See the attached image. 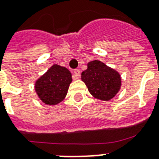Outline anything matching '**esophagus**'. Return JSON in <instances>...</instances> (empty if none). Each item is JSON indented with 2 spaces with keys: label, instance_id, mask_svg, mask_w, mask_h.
Returning <instances> with one entry per match:
<instances>
[{
  "label": "esophagus",
  "instance_id": "obj_1",
  "mask_svg": "<svg viewBox=\"0 0 159 159\" xmlns=\"http://www.w3.org/2000/svg\"><path fill=\"white\" fill-rule=\"evenodd\" d=\"M74 74H75V76H76V78H78L81 76V70H78V69H76V70H74Z\"/></svg>",
  "mask_w": 159,
  "mask_h": 159
}]
</instances>
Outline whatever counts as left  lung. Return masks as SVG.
<instances>
[{
  "label": "left lung",
  "instance_id": "obj_1",
  "mask_svg": "<svg viewBox=\"0 0 159 159\" xmlns=\"http://www.w3.org/2000/svg\"><path fill=\"white\" fill-rule=\"evenodd\" d=\"M82 80L89 93L103 101L110 100L121 88V77L118 71L98 60L88 63L87 70L82 72Z\"/></svg>",
  "mask_w": 159,
  "mask_h": 159
}]
</instances>
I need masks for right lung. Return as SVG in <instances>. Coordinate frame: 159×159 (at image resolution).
I'll return each instance as SVG.
<instances>
[{
  "label": "right lung",
  "mask_w": 159,
  "mask_h": 159,
  "mask_svg": "<svg viewBox=\"0 0 159 159\" xmlns=\"http://www.w3.org/2000/svg\"><path fill=\"white\" fill-rule=\"evenodd\" d=\"M72 81L67 68L53 65L35 83V91L42 102L49 105L61 103L67 94Z\"/></svg>",
  "instance_id": "right-lung-1"
}]
</instances>
